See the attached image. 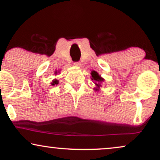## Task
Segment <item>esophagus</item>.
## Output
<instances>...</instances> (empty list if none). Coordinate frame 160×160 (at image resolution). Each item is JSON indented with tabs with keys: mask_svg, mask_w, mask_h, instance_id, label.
I'll return each instance as SVG.
<instances>
[{
	"mask_svg": "<svg viewBox=\"0 0 160 160\" xmlns=\"http://www.w3.org/2000/svg\"><path fill=\"white\" fill-rule=\"evenodd\" d=\"M74 65L77 68H80L81 66H82V64H81V62H74Z\"/></svg>",
	"mask_w": 160,
	"mask_h": 160,
	"instance_id": "34e87169",
	"label": "esophagus"
}]
</instances>
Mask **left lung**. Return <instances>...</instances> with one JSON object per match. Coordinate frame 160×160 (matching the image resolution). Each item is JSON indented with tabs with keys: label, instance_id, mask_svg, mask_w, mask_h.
<instances>
[{
	"label": "left lung",
	"instance_id": "8db88e82",
	"mask_svg": "<svg viewBox=\"0 0 160 160\" xmlns=\"http://www.w3.org/2000/svg\"><path fill=\"white\" fill-rule=\"evenodd\" d=\"M91 79L93 81V83L95 85V87H94L95 91H99L100 89V87H102V83L104 82V78L101 77V76L99 75L98 72L95 71H92L91 72Z\"/></svg>",
	"mask_w": 160,
	"mask_h": 160
}]
</instances>
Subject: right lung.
I'll list each match as a JSON object with an SVG mask.
<instances>
[{
  "mask_svg": "<svg viewBox=\"0 0 160 160\" xmlns=\"http://www.w3.org/2000/svg\"><path fill=\"white\" fill-rule=\"evenodd\" d=\"M59 83V82H58V80H57V79H54L53 81H52V82L51 83V84L52 85V86H54V85H57Z\"/></svg>",
  "mask_w": 160,
  "mask_h": 160,
  "instance_id": "add662e5",
  "label": "right lung"
}]
</instances>
